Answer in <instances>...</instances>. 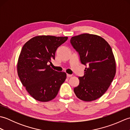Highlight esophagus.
Wrapping results in <instances>:
<instances>
[{"instance_id":"1","label":"esophagus","mask_w":130,"mask_h":130,"mask_svg":"<svg viewBox=\"0 0 130 130\" xmlns=\"http://www.w3.org/2000/svg\"><path fill=\"white\" fill-rule=\"evenodd\" d=\"M67 76L68 78H70V77L72 76V75H71V74H67Z\"/></svg>"}]
</instances>
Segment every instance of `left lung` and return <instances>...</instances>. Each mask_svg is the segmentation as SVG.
Listing matches in <instances>:
<instances>
[{
  "instance_id": "8db88e82",
  "label": "left lung",
  "mask_w": 130,
  "mask_h": 130,
  "mask_svg": "<svg viewBox=\"0 0 130 130\" xmlns=\"http://www.w3.org/2000/svg\"><path fill=\"white\" fill-rule=\"evenodd\" d=\"M70 43L78 52L80 60L86 68L79 84L74 88L76 96L90 102L103 95L116 74V61L111 46L97 35L83 34L71 37Z\"/></svg>"
}]
</instances>
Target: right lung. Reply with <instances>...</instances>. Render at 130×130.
Instances as JSON below:
<instances>
[{
  "instance_id": "right-lung-1",
  "label": "right lung",
  "mask_w": 130,
  "mask_h": 130,
  "mask_svg": "<svg viewBox=\"0 0 130 130\" xmlns=\"http://www.w3.org/2000/svg\"><path fill=\"white\" fill-rule=\"evenodd\" d=\"M67 37L38 36L24 44L17 63L18 75L22 84L36 100L48 102L57 95L67 78L64 72H58L48 65L55 59L57 48Z\"/></svg>"
}]
</instances>
